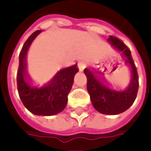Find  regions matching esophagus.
Returning <instances> with one entry per match:
<instances>
[{"instance_id":"1","label":"esophagus","mask_w":151,"mask_h":151,"mask_svg":"<svg viewBox=\"0 0 151 151\" xmlns=\"http://www.w3.org/2000/svg\"><path fill=\"white\" fill-rule=\"evenodd\" d=\"M78 68L80 70H83L85 68V65L84 64L82 63V62H79L78 63Z\"/></svg>"}]
</instances>
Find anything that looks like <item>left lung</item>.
<instances>
[{"mask_svg": "<svg viewBox=\"0 0 151 151\" xmlns=\"http://www.w3.org/2000/svg\"><path fill=\"white\" fill-rule=\"evenodd\" d=\"M107 41L123 55L126 64L130 67L129 84L123 89H117L103 77L101 73L87 68L84 70V73L87 77V91L91 101L95 109L102 114L116 115L126 111L134 103L139 89V76L130 50L124 43L114 36H109Z\"/></svg>", "mask_w": 151, "mask_h": 151, "instance_id": "left-lung-1", "label": "left lung"}]
</instances>
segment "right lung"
<instances>
[{"label":"right lung","mask_w":151,"mask_h":151,"mask_svg":"<svg viewBox=\"0 0 151 151\" xmlns=\"http://www.w3.org/2000/svg\"><path fill=\"white\" fill-rule=\"evenodd\" d=\"M42 30L30 35L23 44L19 55V66L17 75V91L27 109L33 114L52 116L60 113L65 107L68 94L71 89L74 76L78 72L77 65L62 69L43 86L34 85L26 74L27 53L33 39Z\"/></svg>","instance_id":"right-lung-1"}]
</instances>
